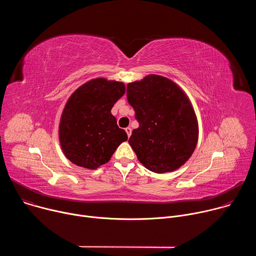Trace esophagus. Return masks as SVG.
I'll return each instance as SVG.
<instances>
[{
	"label": "esophagus",
	"mask_w": 256,
	"mask_h": 256,
	"mask_svg": "<svg viewBox=\"0 0 256 256\" xmlns=\"http://www.w3.org/2000/svg\"><path fill=\"white\" fill-rule=\"evenodd\" d=\"M126 132L128 136L130 138V134H132V128H126Z\"/></svg>",
	"instance_id": "34e87169"
}]
</instances>
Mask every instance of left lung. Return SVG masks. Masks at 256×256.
Returning <instances> with one entry per match:
<instances>
[{
	"label": "left lung",
	"instance_id": "obj_1",
	"mask_svg": "<svg viewBox=\"0 0 256 256\" xmlns=\"http://www.w3.org/2000/svg\"><path fill=\"white\" fill-rule=\"evenodd\" d=\"M138 128L128 142L144 167L161 174L184 165L196 150L198 122L194 106L175 82L148 75L128 84Z\"/></svg>",
	"mask_w": 256,
	"mask_h": 256
}]
</instances>
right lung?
<instances>
[{
    "instance_id": "obj_1",
    "label": "right lung",
    "mask_w": 256,
    "mask_h": 256,
    "mask_svg": "<svg viewBox=\"0 0 256 256\" xmlns=\"http://www.w3.org/2000/svg\"><path fill=\"white\" fill-rule=\"evenodd\" d=\"M124 93V82L95 78L68 97L60 120L58 140L72 164L95 170L110 160L118 146L128 140L112 114L114 103Z\"/></svg>"
}]
</instances>
